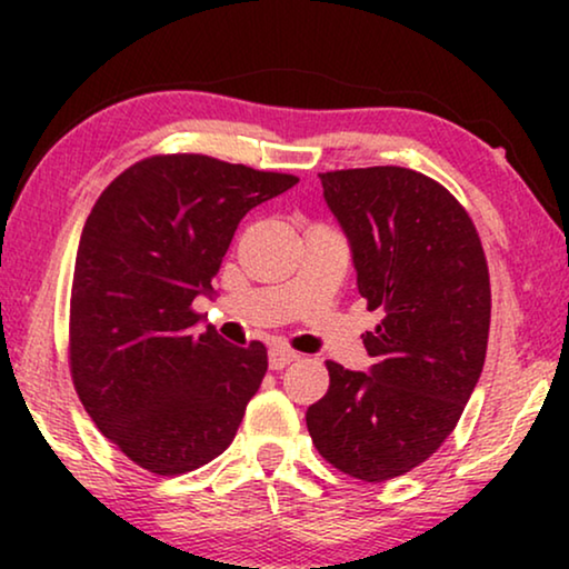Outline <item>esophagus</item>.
<instances>
[{"instance_id":"34e87169","label":"esophagus","mask_w":569,"mask_h":569,"mask_svg":"<svg viewBox=\"0 0 569 569\" xmlns=\"http://www.w3.org/2000/svg\"><path fill=\"white\" fill-rule=\"evenodd\" d=\"M298 352H292V349H287V347H271V352H269V368L271 370H282V368H287V365L290 362H295L298 360Z\"/></svg>"}]
</instances>
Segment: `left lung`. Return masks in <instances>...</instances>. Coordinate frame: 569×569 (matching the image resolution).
<instances>
[{
  "label": "left lung",
  "mask_w": 569,
  "mask_h": 569,
  "mask_svg": "<svg viewBox=\"0 0 569 569\" xmlns=\"http://www.w3.org/2000/svg\"><path fill=\"white\" fill-rule=\"evenodd\" d=\"M321 183L357 290L383 321L362 337L368 372L326 362L329 391L306 422L331 466L386 481L442 446L479 383L492 310L485 248L453 193L417 170H331Z\"/></svg>",
  "instance_id": "obj_1"
}]
</instances>
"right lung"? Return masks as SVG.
Segmentation results:
<instances>
[{
	"mask_svg": "<svg viewBox=\"0 0 569 569\" xmlns=\"http://www.w3.org/2000/svg\"><path fill=\"white\" fill-rule=\"evenodd\" d=\"M298 183L207 154L139 160L84 222L69 308V368L98 430L160 477L193 471L236 438L267 376V347L199 333L246 212Z\"/></svg>",
	"mask_w": 569,
	"mask_h": 569,
	"instance_id": "obj_1",
	"label": "right lung"
}]
</instances>
